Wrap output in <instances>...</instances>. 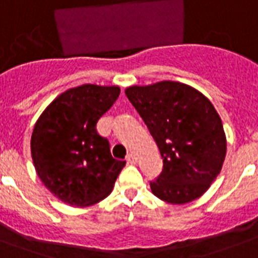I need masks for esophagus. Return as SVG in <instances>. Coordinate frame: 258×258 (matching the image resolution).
<instances>
[{"label": "esophagus", "mask_w": 258, "mask_h": 258, "mask_svg": "<svg viewBox=\"0 0 258 258\" xmlns=\"http://www.w3.org/2000/svg\"><path fill=\"white\" fill-rule=\"evenodd\" d=\"M125 161H127V163H130V165H135V163H137V158H135L134 154H128L127 158H125Z\"/></svg>", "instance_id": "obj_1"}]
</instances>
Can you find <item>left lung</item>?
I'll list each match as a JSON object with an SVG mask.
<instances>
[{"mask_svg":"<svg viewBox=\"0 0 258 258\" xmlns=\"http://www.w3.org/2000/svg\"><path fill=\"white\" fill-rule=\"evenodd\" d=\"M125 95L161 151L163 170L150 182L154 196L174 205L200 198L226 155L222 121L208 97L178 82L134 86Z\"/></svg>","mask_w":258,"mask_h":258,"instance_id":"8db88e82","label":"left lung"}]
</instances>
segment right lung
<instances>
[{"mask_svg": "<svg viewBox=\"0 0 258 258\" xmlns=\"http://www.w3.org/2000/svg\"><path fill=\"white\" fill-rule=\"evenodd\" d=\"M120 88L83 84L58 95L36 121L30 139L34 169L58 200L84 208L112 191L125 161L113 159L96 123Z\"/></svg>", "mask_w": 258, "mask_h": 258, "instance_id": "right-lung-1", "label": "right lung"}]
</instances>
